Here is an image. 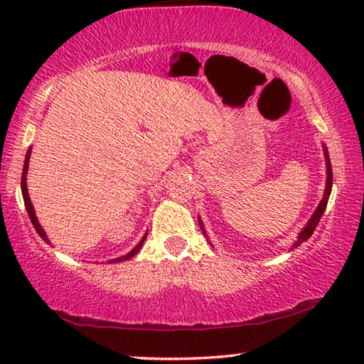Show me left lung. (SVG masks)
<instances>
[{
  "label": "left lung",
  "instance_id": "left-lung-1",
  "mask_svg": "<svg viewBox=\"0 0 364 364\" xmlns=\"http://www.w3.org/2000/svg\"><path fill=\"white\" fill-rule=\"evenodd\" d=\"M325 159H326V188H325V196H323V200L320 202V205H318L315 213H313L310 220H308L305 228H303V230L300 232V235H298L296 242L293 243L291 248H296L298 245H301L303 242H306L308 238L313 235V232H315L318 222H320L323 212H325V208H326L328 198H330V193H331V186H333V171H331V162H330V156H328L326 147H325ZM198 223H200V227H202L200 218H198ZM202 232H203V227H202ZM203 233H205V232H203Z\"/></svg>",
  "mask_w": 364,
  "mask_h": 364
}]
</instances>
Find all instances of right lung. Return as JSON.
Masks as SVG:
<instances>
[{"instance_id":"right-lung-1","label":"right lung","mask_w":364,"mask_h":364,"mask_svg":"<svg viewBox=\"0 0 364 364\" xmlns=\"http://www.w3.org/2000/svg\"><path fill=\"white\" fill-rule=\"evenodd\" d=\"M29 156H31V149H29L28 151V154H26V159H24V167H23V176H21V192H23V198H24V205H26V210H28V215H29V218H31V223H33V227L36 228V232L39 233V237L43 238L44 242H48L49 243V240H48V237H46V233H44V230H43V227L39 225V222H38V218H36V213H34V207H33V203H31V200H29V196H28V186H26V173H28V166H29ZM146 237H147V233L146 235L142 237V240L137 243L136 247L132 248L131 252L127 253V255H124V257H119V258H116V260H111L109 263H114V262H124V260H129V258L131 257H134L136 255V253L141 250V247H142V243H144V240H146Z\"/></svg>"}]
</instances>
